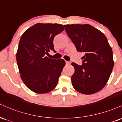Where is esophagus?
Masks as SVG:
<instances>
[{"label": "esophagus", "mask_w": 122, "mask_h": 122, "mask_svg": "<svg viewBox=\"0 0 122 122\" xmlns=\"http://www.w3.org/2000/svg\"><path fill=\"white\" fill-rule=\"evenodd\" d=\"M65 62H66V65H70V63L69 62H68V61H65Z\"/></svg>", "instance_id": "esophagus-1"}]
</instances>
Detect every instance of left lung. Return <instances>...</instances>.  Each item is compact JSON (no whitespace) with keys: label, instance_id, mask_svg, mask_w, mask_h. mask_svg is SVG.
<instances>
[{"label":"left lung","instance_id":"obj_1","mask_svg":"<svg viewBox=\"0 0 122 122\" xmlns=\"http://www.w3.org/2000/svg\"><path fill=\"white\" fill-rule=\"evenodd\" d=\"M67 35L78 52H83L82 65L74 67L71 82L74 89L84 94L100 91L107 82L113 67L112 51L105 35L89 24L64 25Z\"/></svg>","mask_w":122,"mask_h":122}]
</instances>
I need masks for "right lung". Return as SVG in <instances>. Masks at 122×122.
Instances as JSON below:
<instances>
[{"instance_id": "1", "label": "right lung", "mask_w": 122, "mask_h": 122, "mask_svg": "<svg viewBox=\"0 0 122 122\" xmlns=\"http://www.w3.org/2000/svg\"><path fill=\"white\" fill-rule=\"evenodd\" d=\"M59 24L37 23L22 35L16 61L22 81L30 90L46 93L56 87L65 62L46 57L54 49L53 40L64 30Z\"/></svg>"}]
</instances>
